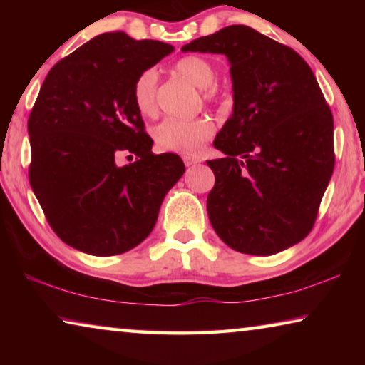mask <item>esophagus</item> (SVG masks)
I'll list each match as a JSON object with an SVG mask.
<instances>
[{"instance_id": "obj_1", "label": "esophagus", "mask_w": 365, "mask_h": 365, "mask_svg": "<svg viewBox=\"0 0 365 365\" xmlns=\"http://www.w3.org/2000/svg\"><path fill=\"white\" fill-rule=\"evenodd\" d=\"M183 163H185V165H188V168H190V165L197 164V160L196 159H191V158H185Z\"/></svg>"}]
</instances>
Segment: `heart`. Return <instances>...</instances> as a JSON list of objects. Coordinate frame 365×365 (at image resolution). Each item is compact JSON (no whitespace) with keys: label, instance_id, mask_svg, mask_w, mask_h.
<instances>
[{"label":"heart","instance_id":"b5f03b06","mask_svg":"<svg viewBox=\"0 0 365 365\" xmlns=\"http://www.w3.org/2000/svg\"><path fill=\"white\" fill-rule=\"evenodd\" d=\"M175 71L188 78L191 83L202 88V95L207 101L222 100V95L217 86L214 85L217 78V71H215L211 61L202 56H185L175 63ZM158 72L154 69H146L138 77L135 78L132 96L135 108L138 109L141 115H153L158 109ZM215 127L212 120L206 115L191 117V119H177V117H169L164 119L159 125L154 127L153 137L159 148L165 151H174L180 154H193L200 153L202 145L209 138H212Z\"/></svg>","mask_w":365,"mask_h":365}]
</instances>
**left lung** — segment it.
I'll use <instances>...</instances> for the list:
<instances>
[{
  "instance_id": "8db88e82",
  "label": "left lung",
  "mask_w": 365,
  "mask_h": 365,
  "mask_svg": "<svg viewBox=\"0 0 365 365\" xmlns=\"http://www.w3.org/2000/svg\"><path fill=\"white\" fill-rule=\"evenodd\" d=\"M225 54L233 113L207 160L215 183L207 215L232 250L270 256L312 230L335 168L333 115L311 67L294 49L246 26L182 48Z\"/></svg>"
}]
</instances>
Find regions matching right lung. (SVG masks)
<instances>
[{"label":"right lung","mask_w":365,"mask_h":365,"mask_svg":"<svg viewBox=\"0 0 365 365\" xmlns=\"http://www.w3.org/2000/svg\"><path fill=\"white\" fill-rule=\"evenodd\" d=\"M172 51L108 32L48 72L29 117V178L49 225L72 248L114 256L138 246L183 175L178 154H153L132 96L138 73ZM120 152L138 160L117 166Z\"/></svg>","instance_id":"right-lung-1"}]
</instances>
